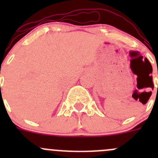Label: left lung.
Listing matches in <instances>:
<instances>
[{"label":"left lung","instance_id":"left-lung-1","mask_svg":"<svg viewBox=\"0 0 158 158\" xmlns=\"http://www.w3.org/2000/svg\"><path fill=\"white\" fill-rule=\"evenodd\" d=\"M149 94H150V96H151V94H152V93H151V92H150V93H149ZM149 98H150V97H149Z\"/></svg>","mask_w":158,"mask_h":158}]
</instances>
